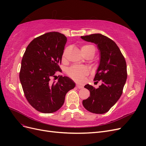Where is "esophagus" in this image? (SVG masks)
I'll list each match as a JSON object with an SVG mask.
<instances>
[{
  "label": "esophagus",
  "instance_id": "1",
  "mask_svg": "<svg viewBox=\"0 0 146 146\" xmlns=\"http://www.w3.org/2000/svg\"><path fill=\"white\" fill-rule=\"evenodd\" d=\"M76 88H78V89H82V88H83V86L82 85H78V84H77V85H76Z\"/></svg>",
  "mask_w": 146,
  "mask_h": 146
}]
</instances>
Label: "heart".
I'll use <instances>...</instances> for the list:
<instances>
[{"mask_svg": "<svg viewBox=\"0 0 146 146\" xmlns=\"http://www.w3.org/2000/svg\"><path fill=\"white\" fill-rule=\"evenodd\" d=\"M81 49L82 52H83V54L85 56L90 55L93 56L96 52L95 47L90 44L83 46L81 48ZM67 50L68 48H65L63 51L62 55V58L63 60L66 58ZM66 72L68 74V76H69L72 79H74V80L76 81H80L84 77L88 75V70L85 67H83V66H72L67 69Z\"/></svg>", "mask_w": 146, "mask_h": 146, "instance_id": "heart-1", "label": "heart"}]
</instances>
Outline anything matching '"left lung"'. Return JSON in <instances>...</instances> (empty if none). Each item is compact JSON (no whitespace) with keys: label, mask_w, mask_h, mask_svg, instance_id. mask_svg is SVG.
Masks as SVG:
<instances>
[{"label":"left lung","mask_w":146,"mask_h":146,"mask_svg":"<svg viewBox=\"0 0 146 146\" xmlns=\"http://www.w3.org/2000/svg\"><path fill=\"white\" fill-rule=\"evenodd\" d=\"M81 38L98 47L100 60L94 80L102 83L98 88L89 84L85 86L90 96L83 100V105L92 113L104 114L109 111L122 94L127 77L125 60L116 44L103 35L95 33Z\"/></svg>","instance_id":"8db88e82"}]
</instances>
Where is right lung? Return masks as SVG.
Returning <instances> with one entry per match:
<instances>
[{"instance_id":"add662e5","label":"right lung","mask_w":146,"mask_h":146,"mask_svg":"<svg viewBox=\"0 0 146 146\" xmlns=\"http://www.w3.org/2000/svg\"><path fill=\"white\" fill-rule=\"evenodd\" d=\"M67 38L52 32L41 35L30 42L21 61L20 82L26 99L37 111H56L62 107L67 92L76 86L69 77L60 76L52 82L56 71H61Z\"/></svg>"}]
</instances>
